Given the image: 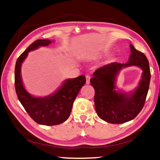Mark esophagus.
<instances>
[{
    "instance_id": "obj_1",
    "label": "esophagus",
    "mask_w": 160,
    "mask_h": 160,
    "mask_svg": "<svg viewBox=\"0 0 160 160\" xmlns=\"http://www.w3.org/2000/svg\"><path fill=\"white\" fill-rule=\"evenodd\" d=\"M85 78H86V83L87 84H90V75H87Z\"/></svg>"
}]
</instances>
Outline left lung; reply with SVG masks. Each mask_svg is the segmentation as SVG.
I'll return each instance as SVG.
<instances>
[{
    "mask_svg": "<svg viewBox=\"0 0 160 160\" xmlns=\"http://www.w3.org/2000/svg\"><path fill=\"white\" fill-rule=\"evenodd\" d=\"M129 61L126 63L113 62L97 69L90 83L95 91L94 101L100 118L110 123H123L136 117L144 107L150 81L147 57L132 44ZM136 65L143 70L142 79L131 96L115 90L116 75L122 67Z\"/></svg>",
    "mask_w": 160,
    "mask_h": 160,
    "instance_id": "1",
    "label": "left lung"
}]
</instances>
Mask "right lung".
<instances>
[{
	"label": "right lung",
	"mask_w": 160,
	"mask_h": 160,
	"mask_svg": "<svg viewBox=\"0 0 160 160\" xmlns=\"http://www.w3.org/2000/svg\"><path fill=\"white\" fill-rule=\"evenodd\" d=\"M48 39L34 42L17 59L15 68V87L19 101L35 122L45 126L58 125L69 118L78 92L86 82L84 75L68 79L52 95L34 97L25 89L21 78V66L29 51L51 44Z\"/></svg>",
	"instance_id": "obj_1"
}]
</instances>
